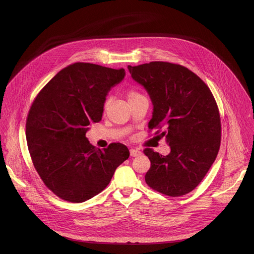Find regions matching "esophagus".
Listing matches in <instances>:
<instances>
[{
	"label": "esophagus",
	"mask_w": 254,
	"mask_h": 254,
	"mask_svg": "<svg viewBox=\"0 0 254 254\" xmlns=\"http://www.w3.org/2000/svg\"><path fill=\"white\" fill-rule=\"evenodd\" d=\"M129 155H130V157H138L141 155V152L137 149H131L129 151Z\"/></svg>",
	"instance_id": "esophagus-1"
}]
</instances>
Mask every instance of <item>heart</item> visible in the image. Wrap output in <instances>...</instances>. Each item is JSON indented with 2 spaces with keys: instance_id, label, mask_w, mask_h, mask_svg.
<instances>
[{
  "instance_id": "heart-1",
  "label": "heart",
  "mask_w": 254,
  "mask_h": 254,
  "mask_svg": "<svg viewBox=\"0 0 254 254\" xmlns=\"http://www.w3.org/2000/svg\"><path fill=\"white\" fill-rule=\"evenodd\" d=\"M142 95H140L138 92H136L135 90H128L127 92V99L128 101H132L138 97H141ZM108 104H110V99H106L105 102H104V108H106L108 106Z\"/></svg>"
}]
</instances>
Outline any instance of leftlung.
<instances>
[{"label":"left lung","instance_id":"8db88e82","mask_svg":"<svg viewBox=\"0 0 254 254\" xmlns=\"http://www.w3.org/2000/svg\"><path fill=\"white\" fill-rule=\"evenodd\" d=\"M127 68L152 100L149 128L164 127L161 135L171 148L167 156L143 151L151 161L146 183L168 196L186 195L200 184L220 148L221 124L214 96L199 76L179 64L154 61Z\"/></svg>","mask_w":254,"mask_h":254}]
</instances>
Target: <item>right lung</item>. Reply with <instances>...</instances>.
I'll return each instance as SVG.
<instances>
[{"mask_svg": "<svg viewBox=\"0 0 254 254\" xmlns=\"http://www.w3.org/2000/svg\"><path fill=\"white\" fill-rule=\"evenodd\" d=\"M126 71L91 63L71 64L44 86L27 118L26 138L36 171L59 198L84 202L100 193L129 157L123 143L96 149L86 137L101 121L110 90Z\"/></svg>", "mask_w": 254, "mask_h": 254, "instance_id": "add662e5", "label": "right lung"}]
</instances>
